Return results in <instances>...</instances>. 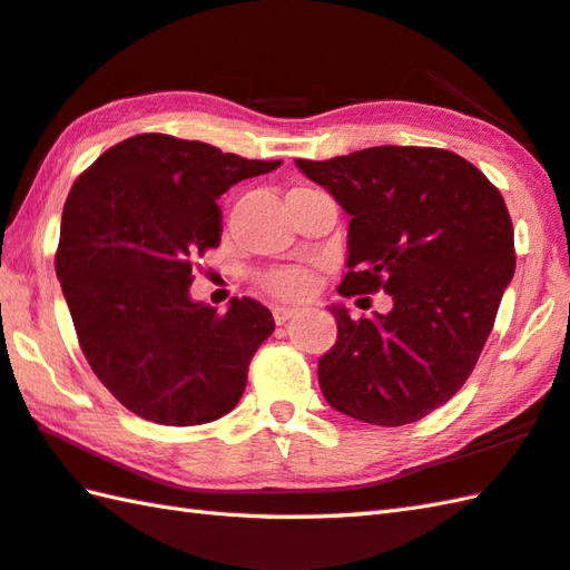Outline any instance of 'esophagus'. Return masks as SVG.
I'll return each instance as SVG.
<instances>
[{"label": "esophagus", "instance_id": "obj_1", "mask_svg": "<svg viewBox=\"0 0 570 570\" xmlns=\"http://www.w3.org/2000/svg\"><path fill=\"white\" fill-rule=\"evenodd\" d=\"M272 314H274V321L278 323V326H284V323L296 314V308H292V306H274Z\"/></svg>", "mask_w": 570, "mask_h": 570}]
</instances>
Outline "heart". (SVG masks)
<instances>
[{
  "mask_svg": "<svg viewBox=\"0 0 570 570\" xmlns=\"http://www.w3.org/2000/svg\"><path fill=\"white\" fill-rule=\"evenodd\" d=\"M264 286L269 288L272 294L282 298H298L304 296L311 288V276L306 269H296V266H288V269H274L264 276Z\"/></svg>",
  "mask_w": 570,
  "mask_h": 570,
  "instance_id": "1",
  "label": "heart"
}]
</instances>
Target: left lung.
<instances>
[{
    "label": "left lung",
    "mask_w": 570,
    "mask_h": 570,
    "mask_svg": "<svg viewBox=\"0 0 570 570\" xmlns=\"http://www.w3.org/2000/svg\"><path fill=\"white\" fill-rule=\"evenodd\" d=\"M348 212V274L338 294L385 292L390 314L331 306L338 341L318 361L328 405L371 425L417 422L474 371L517 269L499 189L442 148L377 145L296 160Z\"/></svg>",
    "instance_id": "1"
}]
</instances>
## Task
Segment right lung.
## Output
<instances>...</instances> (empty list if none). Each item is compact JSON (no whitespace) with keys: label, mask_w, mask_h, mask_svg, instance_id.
I'll return each instance as SVG.
<instances>
[{"label":"right lung","mask_w":570,"mask_h":570,"mask_svg":"<svg viewBox=\"0 0 570 570\" xmlns=\"http://www.w3.org/2000/svg\"><path fill=\"white\" fill-rule=\"evenodd\" d=\"M282 160L142 132L78 175L61 215L56 276L78 345L122 407L158 425L212 422L239 403L272 311L189 298L195 259L219 247V195Z\"/></svg>","instance_id":"add662e5"}]
</instances>
